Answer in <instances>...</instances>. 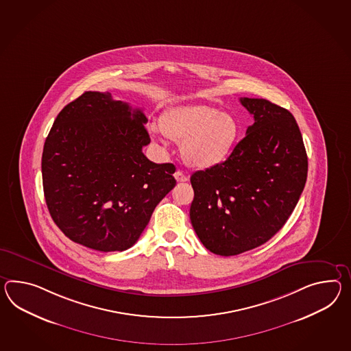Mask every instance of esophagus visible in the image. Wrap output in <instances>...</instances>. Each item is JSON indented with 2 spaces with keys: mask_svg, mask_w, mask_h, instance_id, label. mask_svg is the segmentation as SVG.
I'll return each instance as SVG.
<instances>
[{
  "mask_svg": "<svg viewBox=\"0 0 351 351\" xmlns=\"http://www.w3.org/2000/svg\"><path fill=\"white\" fill-rule=\"evenodd\" d=\"M173 176H175V179L176 181H179V182H185V181H188V176L184 173L182 171H176L173 173Z\"/></svg>",
  "mask_w": 351,
  "mask_h": 351,
  "instance_id": "34e87169",
  "label": "esophagus"
}]
</instances>
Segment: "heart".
I'll return each instance as SVG.
<instances>
[{"instance_id": "b5f03b06", "label": "heart", "mask_w": 351, "mask_h": 351, "mask_svg": "<svg viewBox=\"0 0 351 351\" xmlns=\"http://www.w3.org/2000/svg\"><path fill=\"white\" fill-rule=\"evenodd\" d=\"M149 129L157 141L163 133L182 143L184 160L200 170L224 162L241 134L234 117L206 105L173 108L161 117L160 127L152 124Z\"/></svg>"}]
</instances>
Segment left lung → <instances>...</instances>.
Listing matches in <instances>:
<instances>
[{
	"instance_id": "obj_1",
	"label": "left lung",
	"mask_w": 351,
	"mask_h": 351,
	"mask_svg": "<svg viewBox=\"0 0 351 351\" xmlns=\"http://www.w3.org/2000/svg\"><path fill=\"white\" fill-rule=\"evenodd\" d=\"M239 101L254 117L246 137L224 162L190 178V221L202 243L221 256L271 239L291 217L307 180V154L291 112L265 99Z\"/></svg>"
}]
</instances>
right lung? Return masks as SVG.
Masks as SVG:
<instances>
[{"label":"right lung","mask_w":351,"mask_h":351,"mask_svg":"<svg viewBox=\"0 0 351 351\" xmlns=\"http://www.w3.org/2000/svg\"><path fill=\"white\" fill-rule=\"evenodd\" d=\"M141 109L86 91L66 105L44 143L45 203L69 239L101 252L137 242L156 206L176 185L172 163H154Z\"/></svg>","instance_id":"1"}]
</instances>
